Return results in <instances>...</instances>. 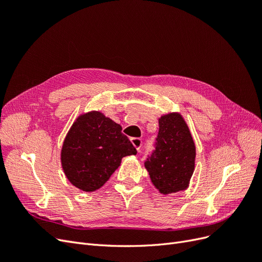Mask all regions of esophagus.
Masks as SVG:
<instances>
[{
  "label": "esophagus",
  "mask_w": 262,
  "mask_h": 262,
  "mask_svg": "<svg viewBox=\"0 0 262 262\" xmlns=\"http://www.w3.org/2000/svg\"><path fill=\"white\" fill-rule=\"evenodd\" d=\"M131 143L133 144V146L136 147V149L139 152L141 146H142V140L139 139V138H132L131 139Z\"/></svg>",
  "instance_id": "obj_1"
}]
</instances>
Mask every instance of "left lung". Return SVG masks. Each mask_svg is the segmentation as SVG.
Segmentation results:
<instances>
[{
  "label": "left lung",
  "instance_id": "8db88e82",
  "mask_svg": "<svg viewBox=\"0 0 262 262\" xmlns=\"http://www.w3.org/2000/svg\"><path fill=\"white\" fill-rule=\"evenodd\" d=\"M155 150L144 165L155 188L163 194L186 190L194 170L195 145L185 119L169 113L158 119Z\"/></svg>",
  "mask_w": 262,
  "mask_h": 262
}]
</instances>
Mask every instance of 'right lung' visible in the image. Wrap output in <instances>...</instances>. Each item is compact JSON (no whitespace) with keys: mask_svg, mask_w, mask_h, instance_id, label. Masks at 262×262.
Instances as JSON below:
<instances>
[{"mask_svg":"<svg viewBox=\"0 0 262 262\" xmlns=\"http://www.w3.org/2000/svg\"><path fill=\"white\" fill-rule=\"evenodd\" d=\"M121 130L100 112L77 117L61 149V165L71 184L93 192L106 184L124 156L137 154Z\"/></svg>","mask_w":262,"mask_h":262,"instance_id":"right-lung-1","label":"right lung"}]
</instances>
